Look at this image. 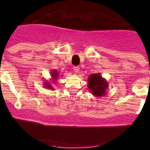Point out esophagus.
Instances as JSON below:
<instances>
[{
    "label": "esophagus",
    "instance_id": "34e87169",
    "mask_svg": "<svg viewBox=\"0 0 150 150\" xmlns=\"http://www.w3.org/2000/svg\"><path fill=\"white\" fill-rule=\"evenodd\" d=\"M73 71L75 72V73H77L79 71H80V68L78 66H75L73 67Z\"/></svg>",
    "mask_w": 150,
    "mask_h": 150
}]
</instances>
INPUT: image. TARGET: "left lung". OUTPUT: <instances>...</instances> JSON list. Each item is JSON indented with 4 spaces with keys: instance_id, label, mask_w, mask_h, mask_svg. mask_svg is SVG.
<instances>
[{
    "instance_id": "left-lung-1",
    "label": "left lung",
    "mask_w": 150,
    "mask_h": 150,
    "mask_svg": "<svg viewBox=\"0 0 150 150\" xmlns=\"http://www.w3.org/2000/svg\"><path fill=\"white\" fill-rule=\"evenodd\" d=\"M87 87L94 97H101L106 95V90L108 87L106 80L101 75L100 73H94L90 75L87 79Z\"/></svg>"
}]
</instances>
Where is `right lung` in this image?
Wrapping results in <instances>:
<instances>
[{
    "mask_svg": "<svg viewBox=\"0 0 150 150\" xmlns=\"http://www.w3.org/2000/svg\"><path fill=\"white\" fill-rule=\"evenodd\" d=\"M51 81H44V87H46V89H51V90H54L53 89L51 82H53V83L56 82L58 77L60 76V73H58L57 70H52V72H51Z\"/></svg>",
    "mask_w": 150,
    "mask_h": 150,
    "instance_id": "right-lung-1",
    "label": "right lung"
}]
</instances>
